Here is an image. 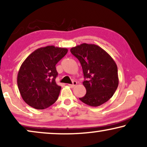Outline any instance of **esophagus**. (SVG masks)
Returning a JSON list of instances; mask_svg holds the SVG:
<instances>
[{"mask_svg": "<svg viewBox=\"0 0 147 147\" xmlns=\"http://www.w3.org/2000/svg\"><path fill=\"white\" fill-rule=\"evenodd\" d=\"M68 85H69V87H71V88H74V86H76V85H77V82L74 81V82H73V83H72V84H68Z\"/></svg>", "mask_w": 147, "mask_h": 147, "instance_id": "esophagus-1", "label": "esophagus"}]
</instances>
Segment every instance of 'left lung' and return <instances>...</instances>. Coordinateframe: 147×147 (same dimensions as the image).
Instances as JSON below:
<instances>
[{
    "label": "left lung",
    "mask_w": 147,
    "mask_h": 147,
    "mask_svg": "<svg viewBox=\"0 0 147 147\" xmlns=\"http://www.w3.org/2000/svg\"><path fill=\"white\" fill-rule=\"evenodd\" d=\"M70 51L80 61L85 78L86 94L80 100L94 107L109 100L118 86L117 65L111 56L94 44L82 43Z\"/></svg>",
    "instance_id": "1"
}]
</instances>
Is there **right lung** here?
<instances>
[{
	"label": "right lung",
	"mask_w": 147,
	"mask_h": 147,
	"mask_svg": "<svg viewBox=\"0 0 147 147\" xmlns=\"http://www.w3.org/2000/svg\"><path fill=\"white\" fill-rule=\"evenodd\" d=\"M67 49L47 46L36 49L23 61L17 75V85L24 101L35 109H45L55 102L61 86L55 82V65Z\"/></svg>",
	"instance_id": "right-lung-1"
}]
</instances>
